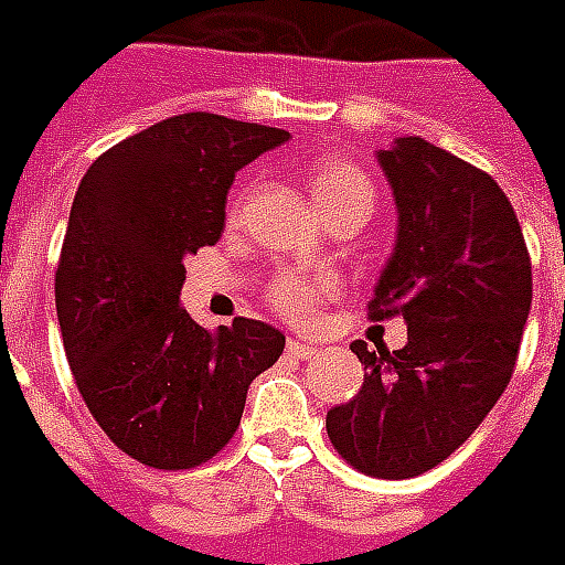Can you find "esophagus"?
<instances>
[{
    "label": "esophagus",
    "mask_w": 565,
    "mask_h": 565,
    "mask_svg": "<svg viewBox=\"0 0 565 565\" xmlns=\"http://www.w3.org/2000/svg\"><path fill=\"white\" fill-rule=\"evenodd\" d=\"M288 354H291V358H298V360H307V358H312V354H316L318 348L312 345V342H307V339H288Z\"/></svg>",
    "instance_id": "34e87169"
}]
</instances>
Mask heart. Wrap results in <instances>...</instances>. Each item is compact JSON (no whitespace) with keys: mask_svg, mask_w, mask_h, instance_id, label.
Returning <instances> with one entry per match:
<instances>
[{"mask_svg":"<svg viewBox=\"0 0 565 565\" xmlns=\"http://www.w3.org/2000/svg\"><path fill=\"white\" fill-rule=\"evenodd\" d=\"M309 186H312V196L324 214L337 211L342 205H351V202H375V184L372 178L363 172L354 163L348 160H337V157H328L312 167L309 172ZM337 295V279L330 274H282V277L274 279L270 286V300L274 307L282 312V316L295 318V321H309L316 316L321 303H328L330 298Z\"/></svg>","mask_w":565,"mask_h":565,"instance_id":"b5f03b06","label":"heart"}]
</instances>
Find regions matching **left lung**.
Masks as SVG:
<instances>
[{
	"mask_svg": "<svg viewBox=\"0 0 565 565\" xmlns=\"http://www.w3.org/2000/svg\"><path fill=\"white\" fill-rule=\"evenodd\" d=\"M396 202V244L375 282V321L402 316L408 342L369 351L328 435L360 473L408 479L452 456L507 390L533 300L519 217L498 181L419 137L379 151Z\"/></svg>",
	"mask_w": 565,
	"mask_h": 565,
	"instance_id": "1",
	"label": "left lung"
}]
</instances>
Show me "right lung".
I'll return each instance as SVG.
<instances>
[{
    "mask_svg": "<svg viewBox=\"0 0 565 565\" xmlns=\"http://www.w3.org/2000/svg\"><path fill=\"white\" fill-rule=\"evenodd\" d=\"M282 142L279 127L184 113L113 146L79 181L56 270L62 342L97 426L148 468L217 456L253 379L286 348L265 321L207 330L181 307L184 256L220 241L235 172Z\"/></svg>",
    "mask_w": 565,
    "mask_h": 565,
    "instance_id": "right-lung-1",
    "label": "right lung"
}]
</instances>
